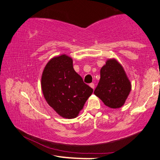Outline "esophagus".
<instances>
[{
	"label": "esophagus",
	"mask_w": 160,
	"mask_h": 160,
	"mask_svg": "<svg viewBox=\"0 0 160 160\" xmlns=\"http://www.w3.org/2000/svg\"><path fill=\"white\" fill-rule=\"evenodd\" d=\"M90 88H92L94 90V83H90Z\"/></svg>",
	"instance_id": "esophagus-1"
}]
</instances>
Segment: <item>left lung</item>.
Masks as SVG:
<instances>
[{
	"label": "left lung",
	"instance_id": "1",
	"mask_svg": "<svg viewBox=\"0 0 160 160\" xmlns=\"http://www.w3.org/2000/svg\"><path fill=\"white\" fill-rule=\"evenodd\" d=\"M131 90V83L123 66L115 58H109L100 70V80L94 94L107 107L118 109L123 106Z\"/></svg>",
	"mask_w": 160,
	"mask_h": 160
}]
</instances>
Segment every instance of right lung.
I'll list each match as a JSON object with an SVG mask.
<instances>
[{
  "instance_id": "right-lung-1",
  "label": "right lung",
  "mask_w": 160,
  "mask_h": 160,
  "mask_svg": "<svg viewBox=\"0 0 160 160\" xmlns=\"http://www.w3.org/2000/svg\"><path fill=\"white\" fill-rule=\"evenodd\" d=\"M42 90L46 101L63 118H76L93 92L75 71L72 59L66 54L49 60L43 70Z\"/></svg>"
}]
</instances>
